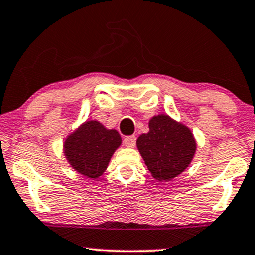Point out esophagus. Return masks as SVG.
<instances>
[{"mask_svg": "<svg viewBox=\"0 0 255 255\" xmlns=\"http://www.w3.org/2000/svg\"><path fill=\"white\" fill-rule=\"evenodd\" d=\"M124 143L126 147L134 148L135 144H136V136H134V135H131V136H126L124 138Z\"/></svg>", "mask_w": 255, "mask_h": 255, "instance_id": "1", "label": "esophagus"}]
</instances>
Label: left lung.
<instances>
[{
  "label": "left lung",
  "instance_id": "8db88e82",
  "mask_svg": "<svg viewBox=\"0 0 255 255\" xmlns=\"http://www.w3.org/2000/svg\"><path fill=\"white\" fill-rule=\"evenodd\" d=\"M137 149L151 175L159 181H169L189 166L196 142L185 125L166 114L149 120V131L140 135Z\"/></svg>",
  "mask_w": 255,
  "mask_h": 255
}]
</instances>
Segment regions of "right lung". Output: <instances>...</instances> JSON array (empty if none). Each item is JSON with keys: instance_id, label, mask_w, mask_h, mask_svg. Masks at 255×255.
I'll return each mask as SVG.
<instances>
[{"instance_id": "obj_1", "label": "right lung", "mask_w": 255, "mask_h": 255, "mask_svg": "<svg viewBox=\"0 0 255 255\" xmlns=\"http://www.w3.org/2000/svg\"><path fill=\"white\" fill-rule=\"evenodd\" d=\"M121 141L117 130H109L99 121L89 120L64 141V155L76 172L87 178L98 179L107 169Z\"/></svg>"}]
</instances>
